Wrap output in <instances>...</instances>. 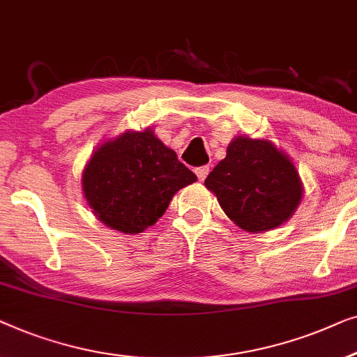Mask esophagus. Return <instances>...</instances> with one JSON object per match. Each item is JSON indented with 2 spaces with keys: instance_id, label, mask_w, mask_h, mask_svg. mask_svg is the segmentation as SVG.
<instances>
[{
  "instance_id": "esophagus-1",
  "label": "esophagus",
  "mask_w": 357,
  "mask_h": 357,
  "mask_svg": "<svg viewBox=\"0 0 357 357\" xmlns=\"http://www.w3.org/2000/svg\"><path fill=\"white\" fill-rule=\"evenodd\" d=\"M208 172H210V168H208V167H200V168L195 169V174H197L199 181H204L205 178H207Z\"/></svg>"
}]
</instances>
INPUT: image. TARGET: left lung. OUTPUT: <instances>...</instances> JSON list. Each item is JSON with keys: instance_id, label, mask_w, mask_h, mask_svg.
Masks as SVG:
<instances>
[{"instance_id": "left-lung-1", "label": "left lung", "mask_w": 357, "mask_h": 357, "mask_svg": "<svg viewBox=\"0 0 357 357\" xmlns=\"http://www.w3.org/2000/svg\"><path fill=\"white\" fill-rule=\"evenodd\" d=\"M205 188L217 195L231 222L249 233L278 228L303 199V183L288 155L270 140L245 135L231 140Z\"/></svg>"}]
</instances>
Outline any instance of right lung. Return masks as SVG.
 Instances as JSON below:
<instances>
[{"label":"right lung","instance_id":"right-lung-1","mask_svg":"<svg viewBox=\"0 0 357 357\" xmlns=\"http://www.w3.org/2000/svg\"><path fill=\"white\" fill-rule=\"evenodd\" d=\"M195 181L152 129L126 130L95 150L82 173V190L100 222L135 234L157 223L173 195Z\"/></svg>","mask_w":357,"mask_h":357}]
</instances>
